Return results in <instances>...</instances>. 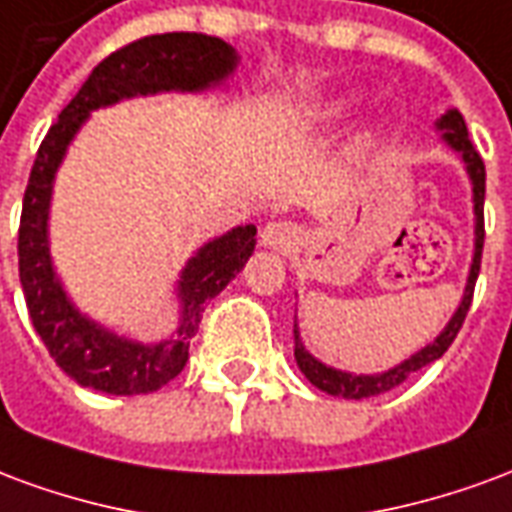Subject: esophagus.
<instances>
[{
	"instance_id": "34e87169",
	"label": "esophagus",
	"mask_w": 512,
	"mask_h": 512,
	"mask_svg": "<svg viewBox=\"0 0 512 512\" xmlns=\"http://www.w3.org/2000/svg\"><path fill=\"white\" fill-rule=\"evenodd\" d=\"M260 244L277 252H290L299 244V227L290 222H268L260 233Z\"/></svg>"
}]
</instances>
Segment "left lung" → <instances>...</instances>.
Wrapping results in <instances>:
<instances>
[{"label": "left lung", "instance_id": "obj_1", "mask_svg": "<svg viewBox=\"0 0 512 512\" xmlns=\"http://www.w3.org/2000/svg\"><path fill=\"white\" fill-rule=\"evenodd\" d=\"M436 128L441 131V139L461 156V161L466 164V172H469V180H472V200H474V257L472 268H469V279H466V290H463V299L458 304V310L450 318V323L444 326V332L433 340L430 345H425L422 351L400 362L392 370L386 373H376V376H354V373H343V370H334V367H326L323 362H318L315 356L301 345L299 326L293 329V337H296V362H299V370L307 376L312 386H318L326 395L348 397V400H362V397L384 395L389 389H395L406 381L411 373H417L430 362H436L439 356H444V351L450 348L452 340L461 332L463 321H466V312L472 307L474 296V282H477V274H480V260H483V241H485V224H483V202H485V164L477 147L472 145L469 139V131H466V123L458 109H447L444 115L439 117Z\"/></svg>", "mask_w": 512, "mask_h": 512}]
</instances>
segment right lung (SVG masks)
I'll use <instances>...</instances> for the list:
<instances>
[{
	"label": "right lung",
	"mask_w": 512,
	"mask_h": 512,
	"mask_svg": "<svg viewBox=\"0 0 512 512\" xmlns=\"http://www.w3.org/2000/svg\"><path fill=\"white\" fill-rule=\"evenodd\" d=\"M235 65L238 54L233 46L211 35L167 32L139 38L95 65L82 90L40 142L21 208L18 277L35 332L76 384L106 395H147L169 384L186 367L189 343L200 329L205 304L227 288L255 252L257 227H233L202 246L180 271V321L175 334L153 345L134 343L76 310L51 266L49 202L65 150L93 109L134 95L169 90L200 93L227 79Z\"/></svg>",
	"instance_id": "1"
}]
</instances>
